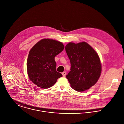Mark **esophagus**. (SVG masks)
Wrapping results in <instances>:
<instances>
[{
    "label": "esophagus",
    "mask_w": 124,
    "mask_h": 124,
    "mask_svg": "<svg viewBox=\"0 0 124 124\" xmlns=\"http://www.w3.org/2000/svg\"><path fill=\"white\" fill-rule=\"evenodd\" d=\"M66 73L65 72H63L62 73V75L63 77H65V75H66Z\"/></svg>",
    "instance_id": "1"
}]
</instances>
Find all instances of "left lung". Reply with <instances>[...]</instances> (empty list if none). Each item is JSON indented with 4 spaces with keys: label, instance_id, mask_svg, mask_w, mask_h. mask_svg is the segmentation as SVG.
<instances>
[{
    "label": "left lung",
    "instance_id": "left-lung-1",
    "mask_svg": "<svg viewBox=\"0 0 124 124\" xmlns=\"http://www.w3.org/2000/svg\"><path fill=\"white\" fill-rule=\"evenodd\" d=\"M71 64L66 76L71 87L78 92L88 89L98 81L101 73L99 56L85 42L68 43L65 47Z\"/></svg>",
    "mask_w": 124,
    "mask_h": 124
}]
</instances>
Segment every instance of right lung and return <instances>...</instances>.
Segmentation results:
<instances>
[{
  "label": "right lung",
  "mask_w": 124,
  "mask_h": 124,
  "mask_svg": "<svg viewBox=\"0 0 124 124\" xmlns=\"http://www.w3.org/2000/svg\"><path fill=\"white\" fill-rule=\"evenodd\" d=\"M63 44L48 39L40 40L30 50L27 62L30 80L39 87L46 89L53 86L62 76L56 71L55 57L64 49Z\"/></svg>",
  "instance_id": "obj_1"
}]
</instances>
